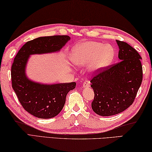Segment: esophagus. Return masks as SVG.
Here are the masks:
<instances>
[{"instance_id":"34e87169","label":"esophagus","mask_w":152,"mask_h":152,"mask_svg":"<svg viewBox=\"0 0 152 152\" xmlns=\"http://www.w3.org/2000/svg\"><path fill=\"white\" fill-rule=\"evenodd\" d=\"M90 86V81L89 80H86L83 82V88H89Z\"/></svg>"}]
</instances>
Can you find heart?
Returning <instances> with one entry per match:
<instances>
[{"instance_id": "b5f03b06", "label": "heart", "mask_w": 152, "mask_h": 152, "mask_svg": "<svg viewBox=\"0 0 152 152\" xmlns=\"http://www.w3.org/2000/svg\"><path fill=\"white\" fill-rule=\"evenodd\" d=\"M114 52L110 46L96 42L79 44L74 47L71 53V61L79 66L90 64L94 70L108 66L114 58Z\"/></svg>"}]
</instances>
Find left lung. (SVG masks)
Wrapping results in <instances>:
<instances>
[{"label":"left lung","instance_id":"1","mask_svg":"<svg viewBox=\"0 0 152 152\" xmlns=\"http://www.w3.org/2000/svg\"><path fill=\"white\" fill-rule=\"evenodd\" d=\"M119 62L96 71L91 78V108L98 115H115L133 103L143 79L141 56L125 42L116 40Z\"/></svg>","mask_w":152,"mask_h":152}]
</instances>
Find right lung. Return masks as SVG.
Masks as SVG:
<instances>
[{"instance_id":"add662e5","label":"right lung","mask_w":152,"mask_h":152,"mask_svg":"<svg viewBox=\"0 0 152 152\" xmlns=\"http://www.w3.org/2000/svg\"><path fill=\"white\" fill-rule=\"evenodd\" d=\"M70 39L68 36L39 37L26 42L19 50L11 66L12 87L19 102L27 113L37 118H50L60 113L69 91L75 82L45 85L30 81L25 69L29 55L60 50Z\"/></svg>"}]
</instances>
